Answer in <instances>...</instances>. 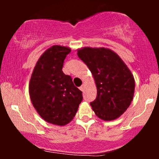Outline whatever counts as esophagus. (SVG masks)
<instances>
[{
  "label": "esophagus",
  "mask_w": 159,
  "mask_h": 159,
  "mask_svg": "<svg viewBox=\"0 0 159 159\" xmlns=\"http://www.w3.org/2000/svg\"><path fill=\"white\" fill-rule=\"evenodd\" d=\"M84 87H85V85L84 84H82L81 87H80V90H81V91H84Z\"/></svg>",
  "instance_id": "1"
}]
</instances>
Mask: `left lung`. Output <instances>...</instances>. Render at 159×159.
Masks as SVG:
<instances>
[{"mask_svg":"<svg viewBox=\"0 0 159 159\" xmlns=\"http://www.w3.org/2000/svg\"><path fill=\"white\" fill-rule=\"evenodd\" d=\"M77 52L96 83L97 96L90 103L95 114L105 121L117 119L134 97L135 82L132 72L120 56L109 48L84 47Z\"/></svg>","mask_w":159,"mask_h":159,"instance_id":"obj_1","label":"left lung"}]
</instances>
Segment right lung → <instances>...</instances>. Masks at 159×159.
Segmentation results:
<instances>
[{
	"label": "right lung",
	"mask_w": 159,
	"mask_h": 159,
	"mask_svg": "<svg viewBox=\"0 0 159 159\" xmlns=\"http://www.w3.org/2000/svg\"><path fill=\"white\" fill-rule=\"evenodd\" d=\"M71 48L53 45L40 56L29 83V94L38 114L47 123L66 125L73 120L82 101V92L71 76L63 72Z\"/></svg>",
	"instance_id": "add662e5"
}]
</instances>
